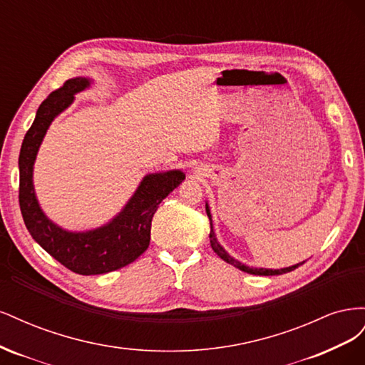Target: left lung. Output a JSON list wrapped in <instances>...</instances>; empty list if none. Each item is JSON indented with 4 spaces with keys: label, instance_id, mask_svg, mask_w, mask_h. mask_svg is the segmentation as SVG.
<instances>
[{
    "label": "left lung",
    "instance_id": "1",
    "mask_svg": "<svg viewBox=\"0 0 365 365\" xmlns=\"http://www.w3.org/2000/svg\"><path fill=\"white\" fill-rule=\"evenodd\" d=\"M205 210H207V216H208V219H210V244H212L213 251L217 254V256H219L220 259L225 260V262H227V263H230V264H233V267H236L237 269L244 271V272H248V274H254V275H279V274H284V272H291V271H294L295 268L300 267V264H303V262H302V263L292 264V267H289V268H282V269H267V268H250V267H247V264L240 263V262H239V260H236L235 257H231L230 254H228L222 247H220V244H219L217 239H216L215 231H213L212 215H210L208 204H205Z\"/></svg>",
    "mask_w": 365,
    "mask_h": 365
}]
</instances>
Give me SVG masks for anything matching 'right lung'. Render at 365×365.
Masks as SVG:
<instances>
[{"mask_svg": "<svg viewBox=\"0 0 365 365\" xmlns=\"http://www.w3.org/2000/svg\"><path fill=\"white\" fill-rule=\"evenodd\" d=\"M88 77H74L41 103L19 152V207L31 237L65 268L82 275L106 274L126 267L149 247L152 217L161 201L184 180L181 170L149 173L123 210L90 231H68L42 212L33 187V164L51 121L67 109L74 94L90 88Z\"/></svg>", "mask_w": 365, "mask_h": 365, "instance_id": "right-lung-1", "label": "right lung"}]
</instances>
